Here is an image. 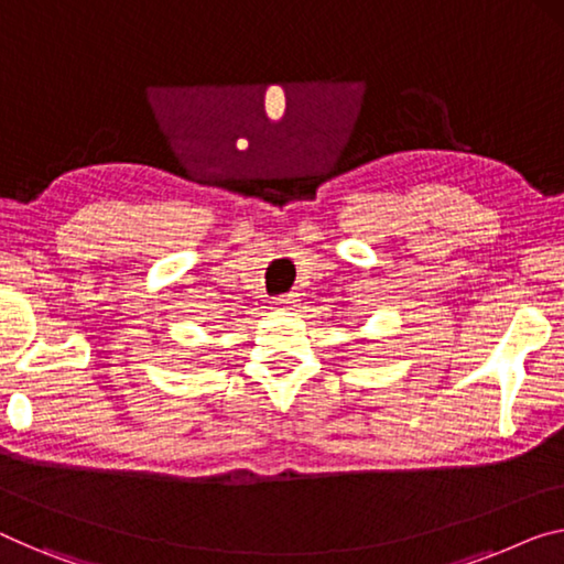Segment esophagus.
<instances>
[{
	"label": "esophagus",
	"mask_w": 564,
	"mask_h": 564,
	"mask_svg": "<svg viewBox=\"0 0 564 564\" xmlns=\"http://www.w3.org/2000/svg\"><path fill=\"white\" fill-rule=\"evenodd\" d=\"M296 293H283V296H275L273 299V306H279V308H291L293 304H296Z\"/></svg>",
	"instance_id": "34e87169"
}]
</instances>
